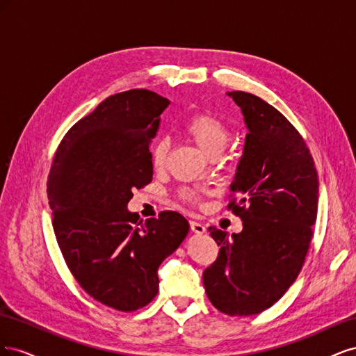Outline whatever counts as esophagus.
I'll return each instance as SVG.
<instances>
[{"label": "esophagus", "instance_id": "1", "mask_svg": "<svg viewBox=\"0 0 356 356\" xmlns=\"http://www.w3.org/2000/svg\"><path fill=\"white\" fill-rule=\"evenodd\" d=\"M190 229L193 233L196 234H203L204 232H207V227L202 222H197V221H190Z\"/></svg>", "mask_w": 356, "mask_h": 356}]
</instances>
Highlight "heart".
I'll return each mask as SVG.
<instances>
[{
	"instance_id": "obj_1",
	"label": "heart",
	"mask_w": 356,
	"mask_h": 356,
	"mask_svg": "<svg viewBox=\"0 0 356 356\" xmlns=\"http://www.w3.org/2000/svg\"><path fill=\"white\" fill-rule=\"evenodd\" d=\"M184 132L209 157H217L230 138L229 126L218 115L208 111L191 115L184 124ZM168 152L169 144L166 139L160 138L154 141L152 149H149V161H152L154 169H161L165 166ZM179 197L188 204H197L200 202L199 193L191 188L181 190Z\"/></svg>"
}]
</instances>
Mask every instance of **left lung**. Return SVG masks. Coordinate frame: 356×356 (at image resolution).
Wrapping results in <instances>:
<instances>
[{"label": "left lung", "mask_w": 356, "mask_h": 356, "mask_svg": "<svg viewBox=\"0 0 356 356\" xmlns=\"http://www.w3.org/2000/svg\"><path fill=\"white\" fill-rule=\"evenodd\" d=\"M248 129L230 190L229 209L241 233L209 227L220 252L203 272L213 307L230 316L273 306L305 264L318 213V172L303 136L275 106L255 95L227 93Z\"/></svg>", "instance_id": "left-lung-1"}]
</instances>
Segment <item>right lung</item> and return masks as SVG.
I'll use <instances>...</instances> for the list:
<instances>
[{"instance_id": "1", "label": "right lung", "mask_w": 356, "mask_h": 356, "mask_svg": "<svg viewBox=\"0 0 356 356\" xmlns=\"http://www.w3.org/2000/svg\"><path fill=\"white\" fill-rule=\"evenodd\" d=\"M168 105L145 89L106 98L63 136L47 179L53 230L70 272L90 297L120 312L157 296V268L190 229L174 211L145 221L127 211L134 190L153 179L149 145Z\"/></svg>"}]
</instances>
